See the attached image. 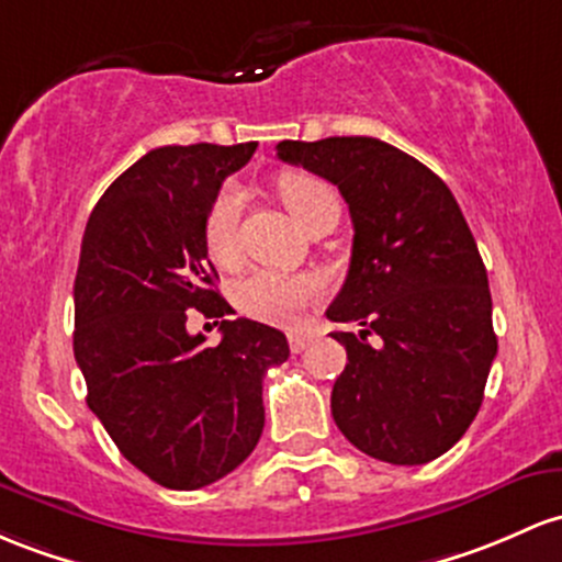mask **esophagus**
<instances>
[{
    "label": "esophagus",
    "instance_id": "34e87169",
    "mask_svg": "<svg viewBox=\"0 0 562 562\" xmlns=\"http://www.w3.org/2000/svg\"><path fill=\"white\" fill-rule=\"evenodd\" d=\"M312 341H314L312 330H293L291 336H288V344H291V351H295V355H299V351H304Z\"/></svg>",
    "mask_w": 562,
    "mask_h": 562
}]
</instances>
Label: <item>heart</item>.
<instances>
[{"label":"heart","instance_id":"b5f03b06","mask_svg":"<svg viewBox=\"0 0 562 562\" xmlns=\"http://www.w3.org/2000/svg\"><path fill=\"white\" fill-rule=\"evenodd\" d=\"M282 205L299 226L325 207H338V196L328 181L310 172H285L277 183ZM243 194L237 187H224L215 194L205 215V245L215 263H232ZM319 295V282L312 274L285 271H252L234 288V306L258 323L293 325L301 312Z\"/></svg>","mask_w":562,"mask_h":562}]
</instances>
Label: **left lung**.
<instances>
[{
	"label": "left lung",
	"instance_id": "obj_1",
	"mask_svg": "<svg viewBox=\"0 0 562 562\" xmlns=\"http://www.w3.org/2000/svg\"><path fill=\"white\" fill-rule=\"evenodd\" d=\"M277 157L336 183L355 224L349 274L325 312L362 325L330 333L349 360L333 384V422L373 459L427 464L470 429L498 347L459 202L427 165L368 135L282 140Z\"/></svg>",
	"mask_w": 562,
	"mask_h": 562
}]
</instances>
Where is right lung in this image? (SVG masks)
I'll use <instances>...</instances> for the list:
<instances>
[{"label":"right lung","instance_id":"right-lung-1","mask_svg":"<svg viewBox=\"0 0 562 562\" xmlns=\"http://www.w3.org/2000/svg\"><path fill=\"white\" fill-rule=\"evenodd\" d=\"M151 149L103 191L74 280V357L88 405L127 461L172 491L237 470L263 431V375L291 355L285 333L221 319V344L189 336L187 310L224 317L205 215L226 176L256 151Z\"/></svg>","mask_w":562,"mask_h":562}]
</instances>
